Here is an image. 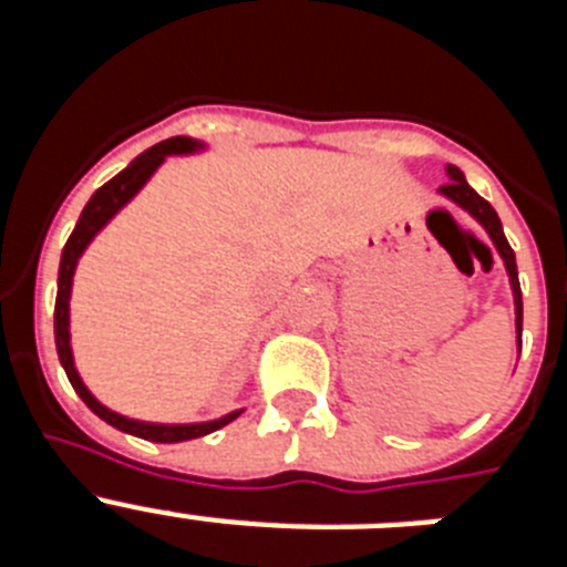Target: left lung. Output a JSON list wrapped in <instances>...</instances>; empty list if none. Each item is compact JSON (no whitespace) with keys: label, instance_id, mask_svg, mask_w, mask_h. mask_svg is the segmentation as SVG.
I'll return each mask as SVG.
<instances>
[{"label":"left lung","instance_id":"8db88e82","mask_svg":"<svg viewBox=\"0 0 567 567\" xmlns=\"http://www.w3.org/2000/svg\"><path fill=\"white\" fill-rule=\"evenodd\" d=\"M445 175H449V184L440 187V195L449 198L452 204H457L460 209H465V213H468L471 218L485 229V233H488L491 244L497 247L499 258H503L505 272H508V280H511V295H514V312H517V346L523 349V289H519L517 258H514V249H511L508 238H505L497 209L491 207L483 195H477V189H471V184L465 182V175L460 167L449 164V167H445Z\"/></svg>","mask_w":567,"mask_h":567}]
</instances>
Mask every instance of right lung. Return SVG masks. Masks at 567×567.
I'll use <instances>...</instances> for the list:
<instances>
[{"instance_id": "1", "label": "right lung", "mask_w": 567, "mask_h": 567, "mask_svg": "<svg viewBox=\"0 0 567 567\" xmlns=\"http://www.w3.org/2000/svg\"><path fill=\"white\" fill-rule=\"evenodd\" d=\"M204 150L202 142H195L189 135H175V138H167V142L155 144V147L144 150L138 158L127 164L122 173L110 178L104 187H99L96 193L90 195V202L84 204L82 215H79L76 229L70 233L68 244L62 249V260H59V292H56V312H53V332H56V352L59 360L64 365V374H68L70 385L76 389L79 398L87 403V409L93 414L110 423L118 432H127L133 437L153 440V443H182V440H195L204 437V434H213L218 429H224L227 423H233L244 409L238 412H229L218 420H209V423H144V420L124 417V414L113 412L107 405L99 403L90 389L84 385V380L79 378L76 363H73V349H70V292H73V272H76V264L82 258V252L87 249V244L107 227V221L113 218L124 204H130L138 189L150 182V175L162 167L167 155H187Z\"/></svg>"}]
</instances>
